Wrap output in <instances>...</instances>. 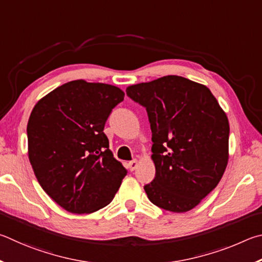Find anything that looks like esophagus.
Segmentation results:
<instances>
[{"instance_id":"esophagus-1","label":"esophagus","mask_w":262,"mask_h":262,"mask_svg":"<svg viewBox=\"0 0 262 262\" xmlns=\"http://www.w3.org/2000/svg\"><path fill=\"white\" fill-rule=\"evenodd\" d=\"M132 163H134V162H128V167H130V168H132ZM132 169H134V168H132Z\"/></svg>"}]
</instances>
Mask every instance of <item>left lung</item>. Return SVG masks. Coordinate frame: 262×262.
Returning <instances> with one entry per match:
<instances>
[{"label":"left lung","mask_w":262,"mask_h":262,"mask_svg":"<svg viewBox=\"0 0 262 262\" xmlns=\"http://www.w3.org/2000/svg\"><path fill=\"white\" fill-rule=\"evenodd\" d=\"M123 100L117 87L75 80L50 92L32 110L30 162L43 191L68 212L90 214L105 207L126 176L103 132Z\"/></svg>","instance_id":"obj_1"}]
</instances>
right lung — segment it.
<instances>
[{"label": "right lung", "instance_id": "add662e5", "mask_svg": "<svg viewBox=\"0 0 262 262\" xmlns=\"http://www.w3.org/2000/svg\"><path fill=\"white\" fill-rule=\"evenodd\" d=\"M146 109L152 130L154 180L150 203L183 213L212 192L228 164L229 122L207 87L178 76L128 87Z\"/></svg>", "mask_w": 262, "mask_h": 262}]
</instances>
